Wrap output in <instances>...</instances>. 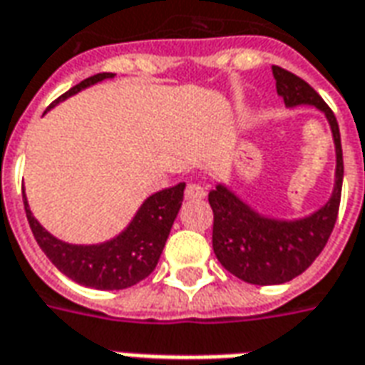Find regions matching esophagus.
I'll list each match as a JSON object with an SVG mask.
<instances>
[{
	"mask_svg": "<svg viewBox=\"0 0 365 365\" xmlns=\"http://www.w3.org/2000/svg\"><path fill=\"white\" fill-rule=\"evenodd\" d=\"M204 196H206V190H204V187H200V185H196V182H190L187 187V190H185V198H187V200H200Z\"/></svg>",
	"mask_w": 365,
	"mask_h": 365,
	"instance_id": "34e87169",
	"label": "esophagus"
}]
</instances>
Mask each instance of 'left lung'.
Wrapping results in <instances>:
<instances>
[{
	"instance_id": "8db88e82",
	"label": "left lung",
	"mask_w": 365,
	"mask_h": 365,
	"mask_svg": "<svg viewBox=\"0 0 365 365\" xmlns=\"http://www.w3.org/2000/svg\"><path fill=\"white\" fill-rule=\"evenodd\" d=\"M277 94L287 108L314 106L327 115L336 147L334 188L324 206L309 216L279 220L263 216L226 185L208 195L214 212L212 247L226 269L252 285H281L301 275L324 250L336 224L342 195L344 161L340 129L332 110L307 82L281 66H273Z\"/></svg>"
}]
</instances>
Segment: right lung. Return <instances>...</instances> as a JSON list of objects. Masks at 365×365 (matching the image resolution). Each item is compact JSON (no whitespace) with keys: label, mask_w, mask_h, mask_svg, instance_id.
Returning a JSON list of instances; mask_svg holds the SVG:
<instances>
[{"label":"right lung","mask_w":365,"mask_h":365,"mask_svg":"<svg viewBox=\"0 0 365 365\" xmlns=\"http://www.w3.org/2000/svg\"><path fill=\"white\" fill-rule=\"evenodd\" d=\"M106 78H113L112 72H102L82 80L58 100H54L48 106V110L66 98L78 94L80 90ZM185 187H187L185 182H178L175 187L163 188L151 195L139 206V210L123 232L108 242L90 245L68 244L48 234L33 216L25 195H23V202H25L31 232L37 240L38 247L53 261L56 269L72 281H76L78 285L92 287L100 291H120L143 281L157 267L165 242L173 228V222L180 210Z\"/></svg>","instance_id":"add662e5"}]
</instances>
